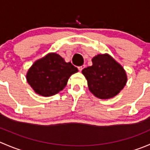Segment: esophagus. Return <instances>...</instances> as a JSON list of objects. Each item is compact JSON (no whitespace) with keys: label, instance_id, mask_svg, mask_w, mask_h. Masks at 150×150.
<instances>
[{"label":"esophagus","instance_id":"1","mask_svg":"<svg viewBox=\"0 0 150 150\" xmlns=\"http://www.w3.org/2000/svg\"><path fill=\"white\" fill-rule=\"evenodd\" d=\"M85 67H86V64H83V65H82L81 67H78V69H79L80 71H82L83 69H84Z\"/></svg>","mask_w":150,"mask_h":150}]
</instances>
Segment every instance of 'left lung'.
<instances>
[{
  "label": "left lung",
  "mask_w": 150,
  "mask_h": 150,
  "mask_svg": "<svg viewBox=\"0 0 150 150\" xmlns=\"http://www.w3.org/2000/svg\"><path fill=\"white\" fill-rule=\"evenodd\" d=\"M92 66L82 70L90 91L102 99L116 96L127 82L122 67L108 54L96 56L92 59Z\"/></svg>",
  "instance_id": "left-lung-1"
}]
</instances>
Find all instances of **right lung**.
<instances>
[{
	"mask_svg": "<svg viewBox=\"0 0 150 150\" xmlns=\"http://www.w3.org/2000/svg\"><path fill=\"white\" fill-rule=\"evenodd\" d=\"M78 71L77 67L54 53L33 64L27 74V81L36 93L50 96L63 90L69 77Z\"/></svg>",
	"mask_w": 150,
	"mask_h": 150,
	"instance_id": "add662e5",
	"label": "right lung"
}]
</instances>
